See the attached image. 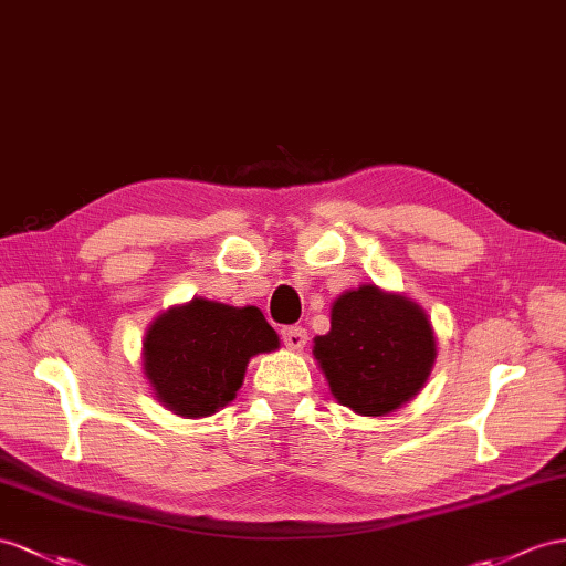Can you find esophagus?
<instances>
[{
    "label": "esophagus",
    "mask_w": 566,
    "mask_h": 566,
    "mask_svg": "<svg viewBox=\"0 0 566 566\" xmlns=\"http://www.w3.org/2000/svg\"><path fill=\"white\" fill-rule=\"evenodd\" d=\"M306 339H308V332L301 325L282 327V342L289 346V349H303V346H306Z\"/></svg>",
    "instance_id": "1"
}]
</instances>
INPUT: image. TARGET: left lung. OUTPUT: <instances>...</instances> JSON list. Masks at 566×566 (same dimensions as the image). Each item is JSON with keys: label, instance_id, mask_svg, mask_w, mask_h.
Segmentation results:
<instances>
[{"label": "left lung", "instance_id": "obj_1", "mask_svg": "<svg viewBox=\"0 0 566 566\" xmlns=\"http://www.w3.org/2000/svg\"><path fill=\"white\" fill-rule=\"evenodd\" d=\"M313 356L339 403L385 416L421 392L438 346L418 303L364 284L332 303L329 332L313 339Z\"/></svg>", "mask_w": 566, "mask_h": 566}]
</instances>
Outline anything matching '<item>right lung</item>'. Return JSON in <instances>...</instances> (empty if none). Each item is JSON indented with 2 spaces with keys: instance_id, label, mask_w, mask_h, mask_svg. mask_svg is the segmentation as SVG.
<instances>
[{
  "instance_id": "right-lung-1",
  "label": "right lung",
  "mask_w": 566,
  "mask_h": 566,
  "mask_svg": "<svg viewBox=\"0 0 566 566\" xmlns=\"http://www.w3.org/2000/svg\"><path fill=\"white\" fill-rule=\"evenodd\" d=\"M280 337L255 306L193 298L157 315L143 339V370L163 407L186 418L212 416L237 397L255 354Z\"/></svg>"
}]
</instances>
